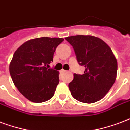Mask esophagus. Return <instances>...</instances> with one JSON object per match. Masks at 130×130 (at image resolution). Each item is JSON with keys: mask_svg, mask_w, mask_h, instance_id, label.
<instances>
[{"mask_svg": "<svg viewBox=\"0 0 130 130\" xmlns=\"http://www.w3.org/2000/svg\"><path fill=\"white\" fill-rule=\"evenodd\" d=\"M60 72H61V73H65V72H66L67 71H66V70H65V69H61Z\"/></svg>", "mask_w": 130, "mask_h": 130, "instance_id": "obj_1", "label": "esophagus"}]
</instances>
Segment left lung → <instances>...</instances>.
Listing matches in <instances>:
<instances>
[{
    "label": "left lung",
    "instance_id": "8db88e82",
    "mask_svg": "<svg viewBox=\"0 0 130 130\" xmlns=\"http://www.w3.org/2000/svg\"><path fill=\"white\" fill-rule=\"evenodd\" d=\"M73 46L84 74H74L69 83L72 95L79 102L92 104L102 99L115 82L117 61L110 47L102 39L92 35L65 37Z\"/></svg>",
    "mask_w": 130,
    "mask_h": 130
}]
</instances>
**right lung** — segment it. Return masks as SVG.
<instances>
[{"label": "right lung", "instance_id": "obj_1", "mask_svg": "<svg viewBox=\"0 0 130 130\" xmlns=\"http://www.w3.org/2000/svg\"><path fill=\"white\" fill-rule=\"evenodd\" d=\"M64 39L39 37L26 41L15 50L9 72L20 93L32 102L53 97L59 83V72L48 69L56 47Z\"/></svg>", "mask_w": 130, "mask_h": 130}]
</instances>
